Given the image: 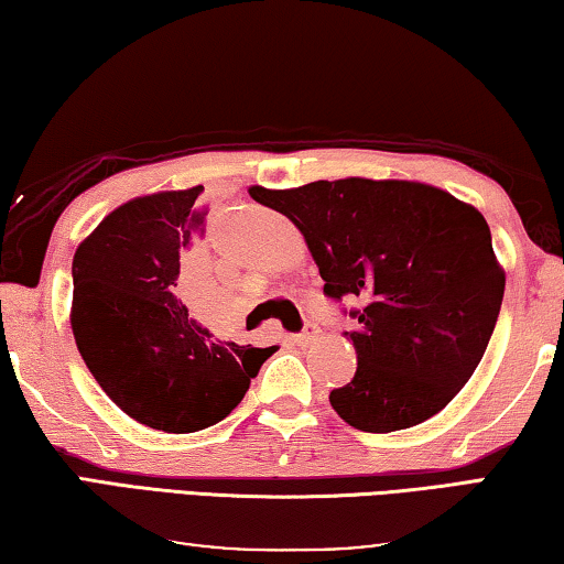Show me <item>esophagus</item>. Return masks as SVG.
<instances>
[{
	"mask_svg": "<svg viewBox=\"0 0 564 564\" xmlns=\"http://www.w3.org/2000/svg\"><path fill=\"white\" fill-rule=\"evenodd\" d=\"M315 335H317V330H315V325H307L305 330H302L300 335H292L290 340L294 343V345H307V343H312L315 340Z\"/></svg>",
	"mask_w": 564,
	"mask_h": 564,
	"instance_id": "1",
	"label": "esophagus"
}]
</instances>
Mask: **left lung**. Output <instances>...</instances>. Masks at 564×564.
Listing matches in <instances>:
<instances>
[{"label": "left lung", "mask_w": 564, "mask_h": 564, "mask_svg": "<svg viewBox=\"0 0 564 564\" xmlns=\"http://www.w3.org/2000/svg\"><path fill=\"white\" fill-rule=\"evenodd\" d=\"M249 196L294 221L325 294L358 297V352L330 403L352 429L388 433L444 411L484 358L505 297V270L479 209L444 188L398 178L252 186Z\"/></svg>", "instance_id": "left-lung-1"}]
</instances>
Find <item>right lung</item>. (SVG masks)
<instances>
[{"label":"right lung","mask_w":564,"mask_h":564,"mask_svg":"<svg viewBox=\"0 0 564 564\" xmlns=\"http://www.w3.org/2000/svg\"><path fill=\"white\" fill-rule=\"evenodd\" d=\"M202 188L131 198L73 259L70 325L85 366L120 411L166 433L227 419L274 352L216 340L173 294L181 254L204 234Z\"/></svg>","instance_id":"right-lung-1"}]
</instances>
